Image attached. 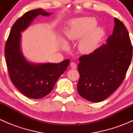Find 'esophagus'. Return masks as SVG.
<instances>
[{
	"instance_id": "obj_1",
	"label": "esophagus",
	"mask_w": 133,
	"mask_h": 133,
	"mask_svg": "<svg viewBox=\"0 0 133 133\" xmlns=\"http://www.w3.org/2000/svg\"><path fill=\"white\" fill-rule=\"evenodd\" d=\"M70 65H71V68L72 69H76V64H75V62H71Z\"/></svg>"
}]
</instances>
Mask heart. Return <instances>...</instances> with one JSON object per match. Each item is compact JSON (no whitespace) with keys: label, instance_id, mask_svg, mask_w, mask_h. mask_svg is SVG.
<instances>
[{"label":"heart","instance_id":"obj_1","mask_svg":"<svg viewBox=\"0 0 133 133\" xmlns=\"http://www.w3.org/2000/svg\"><path fill=\"white\" fill-rule=\"evenodd\" d=\"M96 20L91 17L78 18L71 21L65 35L71 41L82 38L78 44V49L84 54H89L95 51L104 35V29L98 27Z\"/></svg>","mask_w":133,"mask_h":133}]
</instances>
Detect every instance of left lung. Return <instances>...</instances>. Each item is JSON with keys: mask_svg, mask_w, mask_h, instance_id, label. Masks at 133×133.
<instances>
[{"mask_svg": "<svg viewBox=\"0 0 133 133\" xmlns=\"http://www.w3.org/2000/svg\"><path fill=\"white\" fill-rule=\"evenodd\" d=\"M112 34L89 55L79 58V95L93 102L105 100L124 80L132 57V46L123 22L115 18Z\"/></svg>", "mask_w": 133, "mask_h": 133, "instance_id": "left-lung-1", "label": "left lung"}]
</instances>
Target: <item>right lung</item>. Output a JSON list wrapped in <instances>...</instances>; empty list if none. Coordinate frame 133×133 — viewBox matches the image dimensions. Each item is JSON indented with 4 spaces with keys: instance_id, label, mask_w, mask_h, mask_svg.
<instances>
[{
    "instance_id": "obj_1",
    "label": "right lung",
    "mask_w": 133,
    "mask_h": 133,
    "mask_svg": "<svg viewBox=\"0 0 133 133\" xmlns=\"http://www.w3.org/2000/svg\"><path fill=\"white\" fill-rule=\"evenodd\" d=\"M50 14L42 9L25 13L12 26L5 45V58L9 78L16 88L30 98H41L48 95L70 62L66 59L58 64H33L22 55L21 32L38 15L48 16Z\"/></svg>"
}]
</instances>
